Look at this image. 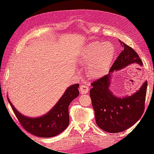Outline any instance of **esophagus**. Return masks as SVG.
Segmentation results:
<instances>
[{
    "instance_id": "obj_1",
    "label": "esophagus",
    "mask_w": 154,
    "mask_h": 154,
    "mask_svg": "<svg viewBox=\"0 0 154 154\" xmlns=\"http://www.w3.org/2000/svg\"><path fill=\"white\" fill-rule=\"evenodd\" d=\"M80 91L81 94H87L88 92V87L85 85H82L80 87Z\"/></svg>"
}]
</instances>
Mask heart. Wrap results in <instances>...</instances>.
<instances>
[{"instance_id":"1","label":"heart","mask_w":154,"mask_h":154,"mask_svg":"<svg viewBox=\"0 0 154 154\" xmlns=\"http://www.w3.org/2000/svg\"><path fill=\"white\" fill-rule=\"evenodd\" d=\"M115 55V48L110 43L93 42L80 54V62L88 65L87 72L92 78H99L108 72Z\"/></svg>"}]
</instances>
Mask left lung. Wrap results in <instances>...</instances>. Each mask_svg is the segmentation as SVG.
I'll return each mask as SVG.
<instances>
[{"label": "left lung", "mask_w": 154, "mask_h": 154, "mask_svg": "<svg viewBox=\"0 0 154 154\" xmlns=\"http://www.w3.org/2000/svg\"><path fill=\"white\" fill-rule=\"evenodd\" d=\"M122 51L112 66L109 74L91 83L90 90L92 105L95 112L97 125L110 133H118L131 127L140 119L144 110L147 82L139 91L129 96H115L109 89L112 72L119 71L128 65L137 63L143 66L139 55L132 48L119 40Z\"/></svg>", "instance_id": "8db88e82"}]
</instances>
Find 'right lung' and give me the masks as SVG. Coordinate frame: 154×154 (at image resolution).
I'll list each match as a JSON object with an SVG mask.
<instances>
[{"label": "right lung", "instance_id": "add662e5", "mask_svg": "<svg viewBox=\"0 0 154 154\" xmlns=\"http://www.w3.org/2000/svg\"><path fill=\"white\" fill-rule=\"evenodd\" d=\"M79 84L69 87L52 109L38 118H30L22 115L8 99L21 125L27 132L40 137H52L66 130L69 124V106L79 95Z\"/></svg>", "mask_w": 154, "mask_h": 154}]
</instances>
